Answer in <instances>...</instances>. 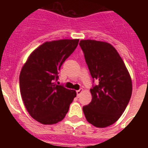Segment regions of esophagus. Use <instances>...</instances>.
Returning <instances> with one entry per match:
<instances>
[{
  "instance_id": "1",
  "label": "esophagus",
  "mask_w": 148,
  "mask_h": 148,
  "mask_svg": "<svg viewBox=\"0 0 148 148\" xmlns=\"http://www.w3.org/2000/svg\"><path fill=\"white\" fill-rule=\"evenodd\" d=\"M82 92H83V89H80V90H77V97H80V95H81Z\"/></svg>"
}]
</instances>
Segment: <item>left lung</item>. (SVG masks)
Segmentation results:
<instances>
[{"label":"left lung","instance_id":"left-lung-1","mask_svg":"<svg viewBox=\"0 0 148 148\" xmlns=\"http://www.w3.org/2000/svg\"><path fill=\"white\" fill-rule=\"evenodd\" d=\"M80 46L91 76L98 82L90 90L92 100L83 107L90 124L106 127L119 119L132 94L131 75L119 53L108 42L81 40Z\"/></svg>","mask_w":148,"mask_h":148}]
</instances>
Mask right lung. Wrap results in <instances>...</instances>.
Here are the masks:
<instances>
[{"mask_svg":"<svg viewBox=\"0 0 148 148\" xmlns=\"http://www.w3.org/2000/svg\"><path fill=\"white\" fill-rule=\"evenodd\" d=\"M79 39L46 41L29 55L20 73V91L27 112L42 124L61 121L77 96L57 84L58 71L78 45Z\"/></svg>","mask_w":148,"mask_h":148,"instance_id":"right-lung-1","label":"right lung"}]
</instances>
